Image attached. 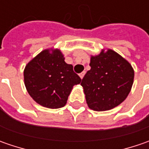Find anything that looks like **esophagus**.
<instances>
[{
	"mask_svg": "<svg viewBox=\"0 0 149 149\" xmlns=\"http://www.w3.org/2000/svg\"><path fill=\"white\" fill-rule=\"evenodd\" d=\"M84 74H85V72H82V73L79 74V77L81 78V79H82L84 78Z\"/></svg>",
	"mask_w": 149,
	"mask_h": 149,
	"instance_id": "34e87169",
	"label": "esophagus"
}]
</instances>
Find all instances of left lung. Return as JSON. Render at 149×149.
I'll return each instance as SVG.
<instances>
[{
	"mask_svg": "<svg viewBox=\"0 0 149 149\" xmlns=\"http://www.w3.org/2000/svg\"><path fill=\"white\" fill-rule=\"evenodd\" d=\"M91 69L81 85L90 109L106 111L119 105L129 95L134 83L132 65L112 49L91 56Z\"/></svg>",
	"mask_w": 149,
	"mask_h": 149,
	"instance_id": "8db88e82",
	"label": "left lung"
}]
</instances>
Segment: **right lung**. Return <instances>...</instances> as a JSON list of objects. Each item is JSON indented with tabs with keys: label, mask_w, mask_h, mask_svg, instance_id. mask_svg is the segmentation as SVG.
I'll use <instances>...</instances> for the list:
<instances>
[{
	"label": "right lung",
	"mask_w": 149,
	"mask_h": 149,
	"mask_svg": "<svg viewBox=\"0 0 149 149\" xmlns=\"http://www.w3.org/2000/svg\"><path fill=\"white\" fill-rule=\"evenodd\" d=\"M26 88L33 100L41 106L59 109L66 104L73 86L81 79L65 61L60 49H44L24 70Z\"/></svg>",
	"instance_id": "1"
}]
</instances>
